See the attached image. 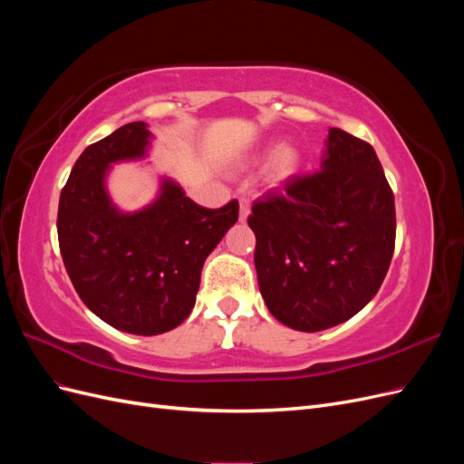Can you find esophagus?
Returning <instances> with one entry per match:
<instances>
[{
    "instance_id": "1",
    "label": "esophagus",
    "mask_w": 464,
    "mask_h": 464,
    "mask_svg": "<svg viewBox=\"0 0 464 464\" xmlns=\"http://www.w3.org/2000/svg\"><path fill=\"white\" fill-rule=\"evenodd\" d=\"M237 203H240V220L246 222V218H247V215H249L251 199L247 198V195H237Z\"/></svg>"
}]
</instances>
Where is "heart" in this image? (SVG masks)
<instances>
[{"instance_id":"heart-1","label":"heart","mask_w":464,"mask_h":464,"mask_svg":"<svg viewBox=\"0 0 464 464\" xmlns=\"http://www.w3.org/2000/svg\"><path fill=\"white\" fill-rule=\"evenodd\" d=\"M296 164H298V154H296V150H292V149L285 147V149H280V150L276 152V157H275V168H276L278 174H290V172L294 170V168H296Z\"/></svg>"}]
</instances>
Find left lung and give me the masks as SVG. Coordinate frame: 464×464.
I'll return each instance as SVG.
<instances>
[{
	"instance_id": "left-lung-1",
	"label": "left lung",
	"mask_w": 464,
	"mask_h": 464,
	"mask_svg": "<svg viewBox=\"0 0 464 464\" xmlns=\"http://www.w3.org/2000/svg\"><path fill=\"white\" fill-rule=\"evenodd\" d=\"M261 296L286 327L315 333L356 315L395 251V198L373 147L331 128L321 168L256 199Z\"/></svg>"
}]
</instances>
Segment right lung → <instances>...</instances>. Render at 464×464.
Returning <instances> with one entry per match:
<instances>
[{
    "label": "right lung",
    "instance_id": "right-lung-1",
    "mask_svg": "<svg viewBox=\"0 0 464 464\" xmlns=\"http://www.w3.org/2000/svg\"><path fill=\"white\" fill-rule=\"evenodd\" d=\"M145 121L121 125L81 152L60 195L58 240L65 271L89 310L114 329L152 336L191 314L203 263L237 220L236 199L220 208L193 203L176 181L137 213L111 205L110 164L143 159Z\"/></svg>",
    "mask_w": 464,
    "mask_h": 464
}]
</instances>
